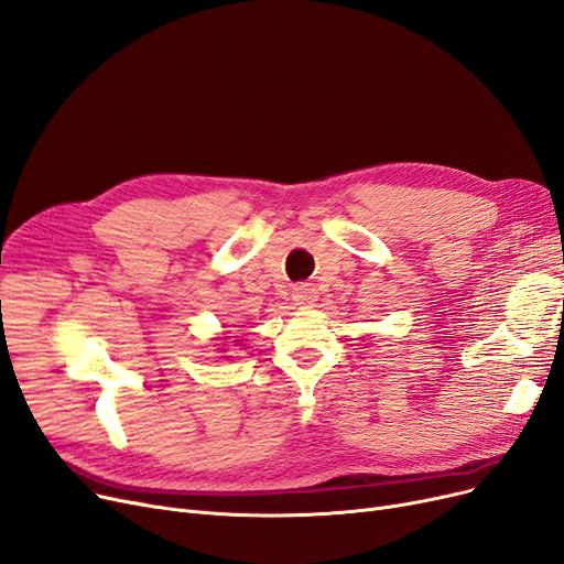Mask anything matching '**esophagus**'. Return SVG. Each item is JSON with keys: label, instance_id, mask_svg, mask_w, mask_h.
<instances>
[{"label": "esophagus", "instance_id": "1", "mask_svg": "<svg viewBox=\"0 0 564 564\" xmlns=\"http://www.w3.org/2000/svg\"><path fill=\"white\" fill-rule=\"evenodd\" d=\"M294 301H296V305H301V307H312L314 301H317V289H312V286H307V284L296 286V289H294Z\"/></svg>", "mask_w": 564, "mask_h": 564}]
</instances>
